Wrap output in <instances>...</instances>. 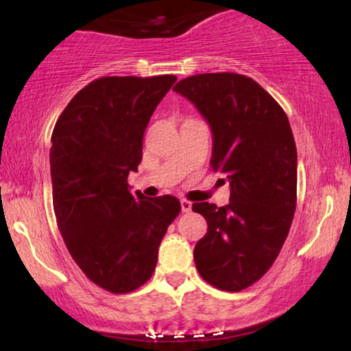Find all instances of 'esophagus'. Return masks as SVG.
<instances>
[{"mask_svg": "<svg viewBox=\"0 0 351 351\" xmlns=\"http://www.w3.org/2000/svg\"><path fill=\"white\" fill-rule=\"evenodd\" d=\"M180 206H182V213H190L191 210V203L189 199H182Z\"/></svg>", "mask_w": 351, "mask_h": 351, "instance_id": "obj_1", "label": "esophagus"}]
</instances>
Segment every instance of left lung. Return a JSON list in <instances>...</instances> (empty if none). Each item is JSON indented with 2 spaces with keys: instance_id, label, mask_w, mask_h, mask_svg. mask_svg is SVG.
Wrapping results in <instances>:
<instances>
[{
  "instance_id": "left-lung-1",
  "label": "left lung",
  "mask_w": 351,
  "mask_h": 351,
  "mask_svg": "<svg viewBox=\"0 0 351 351\" xmlns=\"http://www.w3.org/2000/svg\"><path fill=\"white\" fill-rule=\"evenodd\" d=\"M213 129L210 167L230 182V203H195L208 233L193 256L201 278L238 292L261 280L276 261L297 204V150L281 105L246 75L222 71L174 86Z\"/></svg>"
}]
</instances>
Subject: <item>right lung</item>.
I'll return each mask as SVG.
<instances>
[{"label":"right lung","instance_id":"1","mask_svg":"<svg viewBox=\"0 0 351 351\" xmlns=\"http://www.w3.org/2000/svg\"><path fill=\"white\" fill-rule=\"evenodd\" d=\"M176 81L174 75L102 76L70 100L52 131L57 227L81 271L112 294L150 280L161 239L180 214L176 196L134 198L128 189L150 117Z\"/></svg>","mask_w":351,"mask_h":351}]
</instances>
